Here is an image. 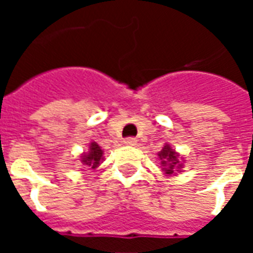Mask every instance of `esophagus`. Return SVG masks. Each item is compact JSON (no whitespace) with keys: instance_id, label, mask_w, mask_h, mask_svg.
<instances>
[{"instance_id":"esophagus-1","label":"esophagus","mask_w":253,"mask_h":253,"mask_svg":"<svg viewBox=\"0 0 253 253\" xmlns=\"http://www.w3.org/2000/svg\"><path fill=\"white\" fill-rule=\"evenodd\" d=\"M123 142L126 143V145H128V146H134L135 143H137V138H134V137H128L126 138Z\"/></svg>"}]
</instances>
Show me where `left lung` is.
I'll list each match as a JSON object with an SVG mask.
<instances>
[{"label": "left lung", "mask_w": 253, "mask_h": 253, "mask_svg": "<svg viewBox=\"0 0 253 253\" xmlns=\"http://www.w3.org/2000/svg\"><path fill=\"white\" fill-rule=\"evenodd\" d=\"M160 159H161V164L163 167H165V173H173V169H175V165L179 163V160H177V153H176L173 149L170 148L169 145H165L163 150L159 153ZM181 167V165H179Z\"/></svg>", "instance_id": "1"}]
</instances>
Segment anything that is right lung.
Listing matches in <instances>:
<instances>
[{
	"label": "right lung",
	"mask_w": 253,
	"mask_h": 253,
	"mask_svg": "<svg viewBox=\"0 0 253 253\" xmlns=\"http://www.w3.org/2000/svg\"><path fill=\"white\" fill-rule=\"evenodd\" d=\"M103 159V152H101V149L97 143L92 142L90 143V146H89V152L86 154H83V164L89 167L90 169H94V168H97L100 164V161Z\"/></svg>",
	"instance_id": "1"
}]
</instances>
